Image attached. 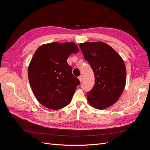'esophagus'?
<instances>
[{
    "instance_id": "34e87169",
    "label": "esophagus",
    "mask_w": 150,
    "mask_h": 150,
    "mask_svg": "<svg viewBox=\"0 0 150 150\" xmlns=\"http://www.w3.org/2000/svg\"><path fill=\"white\" fill-rule=\"evenodd\" d=\"M78 79H79V80L81 81H82V80H83V76H79V77H78Z\"/></svg>"
}]
</instances>
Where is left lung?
Segmentation results:
<instances>
[{"label": "left lung", "mask_w": 150, "mask_h": 150, "mask_svg": "<svg viewBox=\"0 0 150 150\" xmlns=\"http://www.w3.org/2000/svg\"><path fill=\"white\" fill-rule=\"evenodd\" d=\"M79 47L95 77L94 87L87 93L88 102L100 110L111 106L118 100L126 84L123 60L111 47L103 42H84L80 44Z\"/></svg>", "instance_id": "1"}]
</instances>
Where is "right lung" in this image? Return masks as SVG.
Masks as SVG:
<instances>
[{
    "mask_svg": "<svg viewBox=\"0 0 150 150\" xmlns=\"http://www.w3.org/2000/svg\"><path fill=\"white\" fill-rule=\"evenodd\" d=\"M79 51L74 42L44 44L35 52L28 68L30 87L38 101L59 110L71 101L79 80L72 74L67 59Z\"/></svg>",
    "mask_w": 150,
    "mask_h": 150,
    "instance_id": "obj_1",
    "label": "right lung"
}]
</instances>
